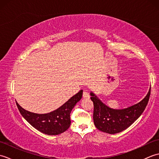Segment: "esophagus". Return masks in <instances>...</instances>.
Returning <instances> with one entry per match:
<instances>
[{
  "label": "esophagus",
  "instance_id": "esophagus-1",
  "mask_svg": "<svg viewBox=\"0 0 159 159\" xmlns=\"http://www.w3.org/2000/svg\"><path fill=\"white\" fill-rule=\"evenodd\" d=\"M89 97H90V96H89V95L88 92H87L86 90L84 91L83 93V98H85V99H89Z\"/></svg>",
  "mask_w": 159,
  "mask_h": 159
}]
</instances>
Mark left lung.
Here are the masks:
<instances>
[{
	"label": "left lung",
	"instance_id": "left-lung-1",
	"mask_svg": "<svg viewBox=\"0 0 159 159\" xmlns=\"http://www.w3.org/2000/svg\"><path fill=\"white\" fill-rule=\"evenodd\" d=\"M150 89L146 97L139 102L122 109L109 107L91 92V100L93 102V118L96 127L109 134H116L126 130L143 113L149 101Z\"/></svg>",
	"mask_w": 159,
	"mask_h": 159
}]
</instances>
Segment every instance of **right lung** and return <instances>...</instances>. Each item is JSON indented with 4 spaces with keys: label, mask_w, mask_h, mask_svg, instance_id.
Wrapping results in <instances>:
<instances>
[{
    "label": "right lung",
    "mask_w": 159,
    "mask_h": 159,
    "mask_svg": "<svg viewBox=\"0 0 159 159\" xmlns=\"http://www.w3.org/2000/svg\"><path fill=\"white\" fill-rule=\"evenodd\" d=\"M83 96V90L71 97L58 109L44 114L30 112L24 109L16 102L22 117L37 130L48 135H57L68 129L70 124V113Z\"/></svg>",
    "instance_id": "obj_1"
}]
</instances>
